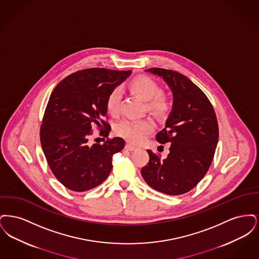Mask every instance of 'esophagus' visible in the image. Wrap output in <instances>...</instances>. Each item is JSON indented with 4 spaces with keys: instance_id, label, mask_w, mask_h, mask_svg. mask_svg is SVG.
<instances>
[{
    "instance_id": "1",
    "label": "esophagus",
    "mask_w": 259,
    "mask_h": 259,
    "mask_svg": "<svg viewBox=\"0 0 259 259\" xmlns=\"http://www.w3.org/2000/svg\"><path fill=\"white\" fill-rule=\"evenodd\" d=\"M125 149H127V150H129V151H134L137 149L135 146H132L131 144H126V146H125Z\"/></svg>"
}]
</instances>
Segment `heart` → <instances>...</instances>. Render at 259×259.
<instances>
[{
	"instance_id": "heart-1",
	"label": "heart",
	"mask_w": 259,
	"mask_h": 259,
	"mask_svg": "<svg viewBox=\"0 0 259 259\" xmlns=\"http://www.w3.org/2000/svg\"><path fill=\"white\" fill-rule=\"evenodd\" d=\"M130 89L144 101H148V108L157 114L166 113L170 110V103L165 96L159 94L160 87L152 78L140 75L131 80ZM120 90L119 88L112 89L107 97L106 107L107 111L111 115H116L119 111ZM154 129V124L149 119H124L115 125V134L125 140L139 144L143 142L146 137Z\"/></svg>"
}]
</instances>
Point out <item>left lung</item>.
<instances>
[{
    "instance_id": "1",
    "label": "left lung",
    "mask_w": 259,
    "mask_h": 259,
    "mask_svg": "<svg viewBox=\"0 0 259 259\" xmlns=\"http://www.w3.org/2000/svg\"><path fill=\"white\" fill-rule=\"evenodd\" d=\"M147 72L162 77L172 91V111L156 134L160 144L170 143V152L161 160L148 149L149 161L141 172L153 189L181 195L194 188L209 170L219 142L215 112L205 93L184 74L161 68Z\"/></svg>"
}]
</instances>
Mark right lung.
<instances>
[{"mask_svg":"<svg viewBox=\"0 0 259 259\" xmlns=\"http://www.w3.org/2000/svg\"><path fill=\"white\" fill-rule=\"evenodd\" d=\"M131 74L91 68L68 75L52 91L40 125V144L53 175L70 190L82 192L101 185L112 169V155L124 148L119 137L103 145H89L88 138L94 127L108 137L107 97Z\"/></svg>","mask_w":259,"mask_h":259,"instance_id":"right-lung-1","label":"right lung"}]
</instances>
